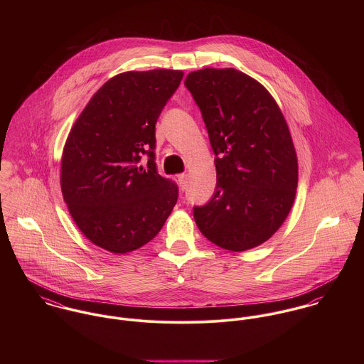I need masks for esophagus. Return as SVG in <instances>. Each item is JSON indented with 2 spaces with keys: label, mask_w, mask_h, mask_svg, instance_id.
I'll return each instance as SVG.
<instances>
[{
  "label": "esophagus",
  "mask_w": 364,
  "mask_h": 364,
  "mask_svg": "<svg viewBox=\"0 0 364 364\" xmlns=\"http://www.w3.org/2000/svg\"><path fill=\"white\" fill-rule=\"evenodd\" d=\"M186 173H181V175H178V181H179V186H181V189L183 191V189H186Z\"/></svg>",
  "instance_id": "obj_1"
}]
</instances>
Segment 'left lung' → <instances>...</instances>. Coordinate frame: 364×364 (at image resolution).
I'll return each instance as SVG.
<instances>
[{
	"label": "left lung",
	"instance_id": "8db88e82",
	"mask_svg": "<svg viewBox=\"0 0 364 364\" xmlns=\"http://www.w3.org/2000/svg\"><path fill=\"white\" fill-rule=\"evenodd\" d=\"M215 154L217 186L193 208L200 232L220 248L242 252L267 241L296 199L297 154L270 92L235 68H203L185 80Z\"/></svg>",
	"mask_w": 364,
	"mask_h": 364
}]
</instances>
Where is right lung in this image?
I'll use <instances>...</instances> for the list:
<instances>
[{"mask_svg": "<svg viewBox=\"0 0 364 364\" xmlns=\"http://www.w3.org/2000/svg\"><path fill=\"white\" fill-rule=\"evenodd\" d=\"M183 77L158 68L114 75L70 130L60 185L81 232L112 254L150 242L178 199L156 166V123Z\"/></svg>", "mask_w": 364, "mask_h": 364, "instance_id": "add662e5", "label": "right lung"}]
</instances>
